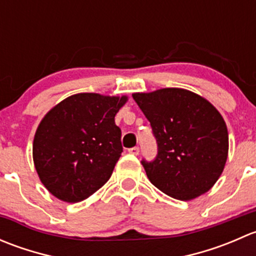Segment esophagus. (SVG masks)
<instances>
[{
	"label": "esophagus",
	"instance_id": "34e87169",
	"mask_svg": "<svg viewBox=\"0 0 256 256\" xmlns=\"http://www.w3.org/2000/svg\"><path fill=\"white\" fill-rule=\"evenodd\" d=\"M128 152H130L131 154H140V148H138V146L131 147V148H128Z\"/></svg>",
	"mask_w": 256,
	"mask_h": 256
}]
</instances>
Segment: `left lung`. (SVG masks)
Returning <instances> with one entry per match:
<instances>
[{
  "mask_svg": "<svg viewBox=\"0 0 256 256\" xmlns=\"http://www.w3.org/2000/svg\"><path fill=\"white\" fill-rule=\"evenodd\" d=\"M132 98L157 142L154 161H141L150 182L180 200L208 192L228 157V130L218 110L204 98L180 88L136 92Z\"/></svg>",
  "mask_w": 256,
  "mask_h": 256,
  "instance_id": "obj_1",
  "label": "left lung"
}]
</instances>
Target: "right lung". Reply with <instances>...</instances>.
Here are the masks:
<instances>
[{
    "instance_id": "add662e5",
    "label": "right lung",
    "mask_w": 256,
    "mask_h": 256,
    "mask_svg": "<svg viewBox=\"0 0 256 256\" xmlns=\"http://www.w3.org/2000/svg\"><path fill=\"white\" fill-rule=\"evenodd\" d=\"M126 102L128 96L80 92L43 118L33 141V161L54 197L80 202L109 180L122 152L115 115Z\"/></svg>"
}]
</instances>
